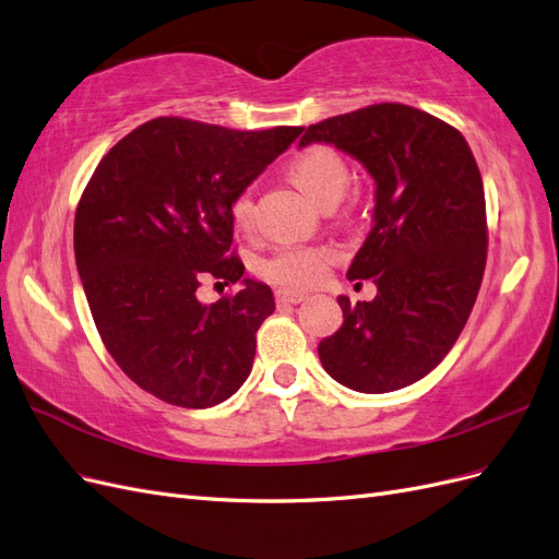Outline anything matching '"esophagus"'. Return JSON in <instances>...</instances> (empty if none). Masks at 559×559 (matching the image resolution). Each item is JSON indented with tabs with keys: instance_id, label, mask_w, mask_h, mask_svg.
<instances>
[{
	"instance_id": "1",
	"label": "esophagus",
	"mask_w": 559,
	"mask_h": 559,
	"mask_svg": "<svg viewBox=\"0 0 559 559\" xmlns=\"http://www.w3.org/2000/svg\"><path fill=\"white\" fill-rule=\"evenodd\" d=\"M275 298H277L280 306H296V302H302V300H306L308 296H306V294H300V292H286V289H280V292L275 294Z\"/></svg>"
}]
</instances>
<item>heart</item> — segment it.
<instances>
[{"label":"heart","instance_id":"heart-1","mask_svg":"<svg viewBox=\"0 0 559 559\" xmlns=\"http://www.w3.org/2000/svg\"><path fill=\"white\" fill-rule=\"evenodd\" d=\"M289 179L317 205H335L347 189L349 167L347 160L326 144H312L302 148L289 163ZM253 193L240 191L230 202V218L240 230L253 226ZM335 263V251L329 245H292L280 247L257 263L261 280L282 286V289H308L326 277Z\"/></svg>","mask_w":559,"mask_h":559}]
</instances>
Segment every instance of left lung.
I'll return each instance as SVG.
<instances>
[{"label": "left lung", "instance_id": "1", "mask_svg": "<svg viewBox=\"0 0 559 559\" xmlns=\"http://www.w3.org/2000/svg\"><path fill=\"white\" fill-rule=\"evenodd\" d=\"M335 144L376 179V226L349 265L378 296L352 306L319 343L326 373L364 394L408 386L445 359L478 298L487 212L462 132L427 111L380 103L319 121L300 146Z\"/></svg>", "mask_w": 559, "mask_h": 559}]
</instances>
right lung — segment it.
Here are the masks:
<instances>
[{"instance_id": "right-lung-1", "label": "right lung", "mask_w": 559, "mask_h": 559, "mask_svg": "<svg viewBox=\"0 0 559 559\" xmlns=\"http://www.w3.org/2000/svg\"><path fill=\"white\" fill-rule=\"evenodd\" d=\"M300 132L158 116L95 167L74 216L76 267L107 352L144 392L198 411L247 380L273 292L243 280L212 307L194 292L207 276L245 275L230 247V202Z\"/></svg>"}]
</instances>
